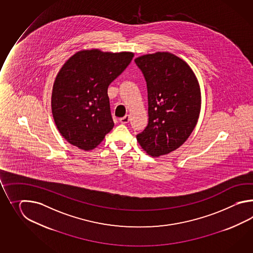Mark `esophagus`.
<instances>
[{
	"label": "esophagus",
	"instance_id": "obj_1",
	"mask_svg": "<svg viewBox=\"0 0 253 253\" xmlns=\"http://www.w3.org/2000/svg\"><path fill=\"white\" fill-rule=\"evenodd\" d=\"M119 120H120V122H121L122 124H126V123H128L129 115H126L125 117H123V118H121V119H119Z\"/></svg>",
	"mask_w": 253,
	"mask_h": 253
}]
</instances>
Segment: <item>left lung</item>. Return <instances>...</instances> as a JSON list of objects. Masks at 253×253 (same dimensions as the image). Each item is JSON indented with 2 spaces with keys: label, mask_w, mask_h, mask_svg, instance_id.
<instances>
[{
  "label": "left lung",
  "mask_w": 253,
  "mask_h": 253,
  "mask_svg": "<svg viewBox=\"0 0 253 253\" xmlns=\"http://www.w3.org/2000/svg\"><path fill=\"white\" fill-rule=\"evenodd\" d=\"M134 62L146 81L149 117L136 139L148 155H167L183 145L197 124L198 81L185 61L169 52L147 54Z\"/></svg>",
  "instance_id": "1"
}]
</instances>
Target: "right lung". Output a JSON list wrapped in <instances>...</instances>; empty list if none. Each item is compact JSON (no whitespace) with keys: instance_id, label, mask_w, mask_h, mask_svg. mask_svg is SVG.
Instances as JSON below:
<instances>
[{"instance_id":"right-lung-1","label":"right lung","mask_w":253,"mask_h":253,"mask_svg":"<svg viewBox=\"0 0 253 253\" xmlns=\"http://www.w3.org/2000/svg\"><path fill=\"white\" fill-rule=\"evenodd\" d=\"M132 52L81 50L66 61L54 82L51 109L59 133L82 150L94 149L113 128L108 87Z\"/></svg>"}]
</instances>
